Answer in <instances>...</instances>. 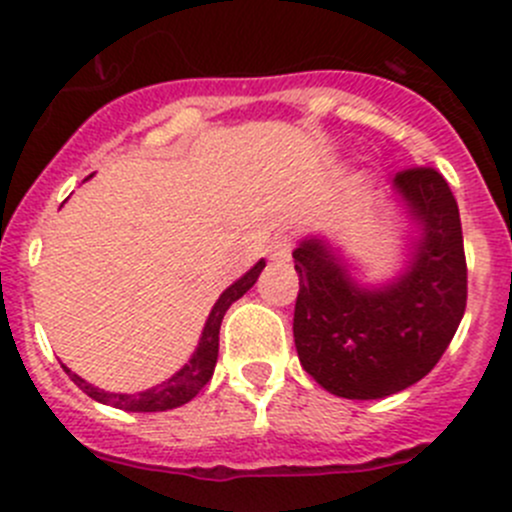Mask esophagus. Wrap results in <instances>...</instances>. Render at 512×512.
<instances>
[{
	"mask_svg": "<svg viewBox=\"0 0 512 512\" xmlns=\"http://www.w3.org/2000/svg\"><path fill=\"white\" fill-rule=\"evenodd\" d=\"M289 257H292V240L287 235H277L270 245V260L289 262Z\"/></svg>",
	"mask_w": 512,
	"mask_h": 512,
	"instance_id": "obj_1",
	"label": "esophagus"
}]
</instances>
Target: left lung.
I'll use <instances>...</instances> for the list:
<instances>
[{
	"instance_id": "8db88e82",
	"label": "left lung",
	"mask_w": 512,
	"mask_h": 512,
	"mask_svg": "<svg viewBox=\"0 0 512 512\" xmlns=\"http://www.w3.org/2000/svg\"><path fill=\"white\" fill-rule=\"evenodd\" d=\"M414 230L401 272L369 285L322 235L294 247V347L302 369L342 399H386L421 381L466 312L468 272L458 203L433 168L391 183Z\"/></svg>"
}]
</instances>
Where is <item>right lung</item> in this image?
<instances>
[{"mask_svg": "<svg viewBox=\"0 0 512 512\" xmlns=\"http://www.w3.org/2000/svg\"><path fill=\"white\" fill-rule=\"evenodd\" d=\"M262 270H265V260L257 262L255 267H250L240 280L232 282V285L220 294L218 302H215L213 309H210L208 322H205L198 347H195V352L188 359V364H185L183 369L175 371V374L170 376V379H165L163 384L151 386V389L146 391H138V394H111V391H103L98 389V386L89 384L86 379H81V376L74 374L69 366H64V371L69 374V379L84 391V394H89L91 399L98 401V404L113 406V409L136 411V414H151V411H168V409H178V406L188 404V401L195 399L198 391L213 379L215 364H218L220 324H223L225 312L242 297V294L247 292V289L255 285Z\"/></svg>", "mask_w": 512, "mask_h": 512, "instance_id": "obj_1", "label": "right lung"}]
</instances>
